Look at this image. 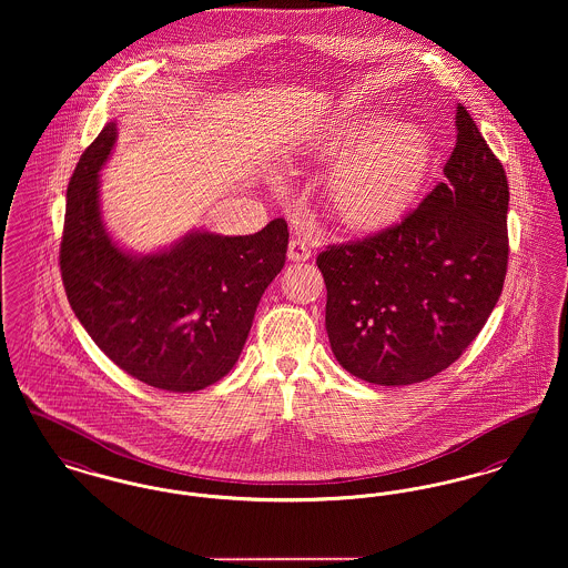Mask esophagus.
<instances>
[{"instance_id": "34e87169", "label": "esophagus", "mask_w": 568, "mask_h": 568, "mask_svg": "<svg viewBox=\"0 0 568 568\" xmlns=\"http://www.w3.org/2000/svg\"><path fill=\"white\" fill-rule=\"evenodd\" d=\"M312 256V250L307 247V243L301 240H291L288 243V258L293 263H303V261H310Z\"/></svg>"}]
</instances>
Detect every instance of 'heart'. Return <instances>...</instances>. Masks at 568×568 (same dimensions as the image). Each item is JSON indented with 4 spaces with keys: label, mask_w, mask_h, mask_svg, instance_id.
<instances>
[{
    "label": "heart",
    "mask_w": 568,
    "mask_h": 568,
    "mask_svg": "<svg viewBox=\"0 0 568 568\" xmlns=\"http://www.w3.org/2000/svg\"><path fill=\"white\" fill-rule=\"evenodd\" d=\"M321 158L339 164L331 180V201L344 224L374 229L408 210L429 173V136L413 123L395 125L369 115L333 132Z\"/></svg>",
    "instance_id": "b5f03b06"
}]
</instances>
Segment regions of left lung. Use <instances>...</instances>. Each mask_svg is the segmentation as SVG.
Segmentation results:
<instances>
[{
    "label": "left lung",
    "instance_id": "obj_1",
    "mask_svg": "<svg viewBox=\"0 0 568 568\" xmlns=\"http://www.w3.org/2000/svg\"><path fill=\"white\" fill-rule=\"evenodd\" d=\"M455 125L445 180L417 210L316 258L331 351L365 383L402 387L440 374L473 344L503 293L507 175L462 104Z\"/></svg>",
    "mask_w": 568,
    "mask_h": 568
}]
</instances>
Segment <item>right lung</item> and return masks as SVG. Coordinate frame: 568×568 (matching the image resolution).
I'll return each instance as SVG.
<instances>
[{"instance_id":"obj_1","label":"right lung","mask_w":568,"mask_h":568,"mask_svg":"<svg viewBox=\"0 0 568 568\" xmlns=\"http://www.w3.org/2000/svg\"><path fill=\"white\" fill-rule=\"evenodd\" d=\"M118 139L109 121L68 183L61 280L98 348L150 387L192 393L237 363L265 288L286 263L282 217L245 237L192 231L153 254L123 252L100 215V169Z\"/></svg>"}]
</instances>
